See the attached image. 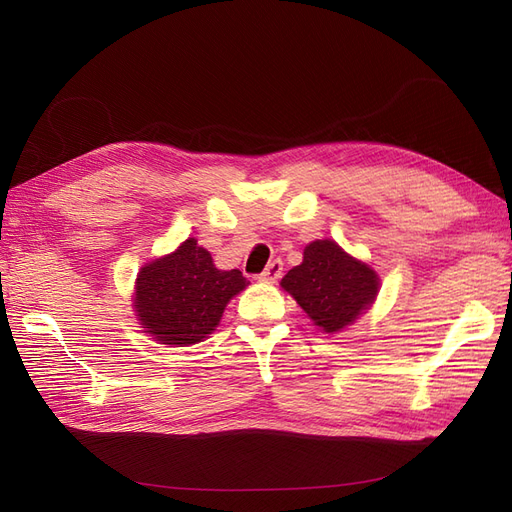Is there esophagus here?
Masks as SVG:
<instances>
[{
    "mask_svg": "<svg viewBox=\"0 0 512 512\" xmlns=\"http://www.w3.org/2000/svg\"><path fill=\"white\" fill-rule=\"evenodd\" d=\"M282 273H284V262H282V260H271L269 265H267V269L262 271L260 280H262V282H269V284H273V282L280 280Z\"/></svg>",
    "mask_w": 512,
    "mask_h": 512,
    "instance_id": "esophagus-1",
    "label": "esophagus"
}]
</instances>
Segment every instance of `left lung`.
<instances>
[{
	"label": "left lung",
	"mask_w": 512,
	"mask_h": 512,
	"mask_svg": "<svg viewBox=\"0 0 512 512\" xmlns=\"http://www.w3.org/2000/svg\"><path fill=\"white\" fill-rule=\"evenodd\" d=\"M282 288L324 333H337L376 301L380 280L365 262L346 254L331 239L312 241L303 262L290 269Z\"/></svg>",
	"instance_id": "8db88e82"
}]
</instances>
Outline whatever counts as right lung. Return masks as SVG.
Listing matches in <instances>:
<instances>
[{"label":"right lung","mask_w":512,"mask_h":512,"mask_svg":"<svg viewBox=\"0 0 512 512\" xmlns=\"http://www.w3.org/2000/svg\"><path fill=\"white\" fill-rule=\"evenodd\" d=\"M247 284L239 269L215 267L211 254L190 237L138 271L134 312L160 344L190 346L215 331L226 303Z\"/></svg>","instance_id":"right-lung-1"}]
</instances>
